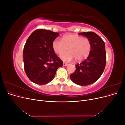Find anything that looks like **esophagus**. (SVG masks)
I'll return each mask as SVG.
<instances>
[{
	"mask_svg": "<svg viewBox=\"0 0 125 125\" xmlns=\"http://www.w3.org/2000/svg\"><path fill=\"white\" fill-rule=\"evenodd\" d=\"M68 66V64L67 63H65V62L63 63V66Z\"/></svg>",
	"mask_w": 125,
	"mask_h": 125,
	"instance_id": "34e87169",
	"label": "esophagus"
}]
</instances>
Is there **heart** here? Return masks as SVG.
I'll use <instances>...</instances> for the list:
<instances>
[{
	"instance_id": "heart-1",
	"label": "heart",
	"mask_w": 125,
	"mask_h": 125,
	"mask_svg": "<svg viewBox=\"0 0 125 125\" xmlns=\"http://www.w3.org/2000/svg\"><path fill=\"white\" fill-rule=\"evenodd\" d=\"M91 48V43L88 38L71 34L63 35L62 41L56 39L52 43V48L56 54L60 55L67 49L68 51L60 56L65 62L73 61L74 58L77 62L85 59L89 56Z\"/></svg>"
}]
</instances>
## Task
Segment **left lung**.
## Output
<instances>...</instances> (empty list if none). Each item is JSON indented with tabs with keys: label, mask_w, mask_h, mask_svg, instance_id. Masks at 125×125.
Masks as SVG:
<instances>
[{
	"label": "left lung",
	"mask_w": 125,
	"mask_h": 125,
	"mask_svg": "<svg viewBox=\"0 0 125 125\" xmlns=\"http://www.w3.org/2000/svg\"><path fill=\"white\" fill-rule=\"evenodd\" d=\"M79 34L86 37L90 41L91 51L85 60L75 65L76 69L70 77L74 83L85 86L96 81L103 73L106 60L105 45L103 40L94 32H83Z\"/></svg>",
	"instance_id": "obj_1"
}]
</instances>
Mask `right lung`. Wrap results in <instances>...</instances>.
<instances>
[{"label": "right lung", "mask_w": 125, "mask_h": 125, "mask_svg": "<svg viewBox=\"0 0 125 125\" xmlns=\"http://www.w3.org/2000/svg\"><path fill=\"white\" fill-rule=\"evenodd\" d=\"M59 35L58 33L38 29L26 42L23 49L24 70L30 80L36 84L51 82L57 70L63 65L52 48V42Z\"/></svg>", "instance_id": "obj_1"}]
</instances>
